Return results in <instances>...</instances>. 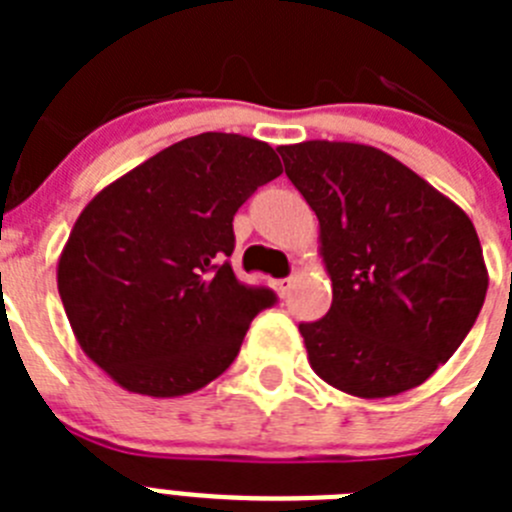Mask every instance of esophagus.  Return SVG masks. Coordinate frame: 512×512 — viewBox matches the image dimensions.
<instances>
[{
  "label": "esophagus",
  "instance_id": "1",
  "mask_svg": "<svg viewBox=\"0 0 512 512\" xmlns=\"http://www.w3.org/2000/svg\"><path fill=\"white\" fill-rule=\"evenodd\" d=\"M271 287H274V292H277L279 297H284L289 292V287H292V279H274Z\"/></svg>",
  "mask_w": 512,
  "mask_h": 512
}]
</instances>
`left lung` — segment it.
<instances>
[{"label": "left lung", "mask_w": 512, "mask_h": 512, "mask_svg": "<svg viewBox=\"0 0 512 512\" xmlns=\"http://www.w3.org/2000/svg\"><path fill=\"white\" fill-rule=\"evenodd\" d=\"M277 151L318 215L333 284L328 315L300 325L312 372L361 400L413 390L454 356L485 302L472 220L374 146L305 140Z\"/></svg>", "instance_id": "left-lung-1"}]
</instances>
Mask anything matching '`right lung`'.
Here are the masks:
<instances>
[{
  "label": "right lung",
  "mask_w": 512,
  "mask_h": 512,
  "mask_svg": "<svg viewBox=\"0 0 512 512\" xmlns=\"http://www.w3.org/2000/svg\"><path fill=\"white\" fill-rule=\"evenodd\" d=\"M282 174L274 148L202 133L94 194L58 259V295L81 351L122 390L179 397L233 364L271 289L238 282L233 215Z\"/></svg>",
  "instance_id": "add662e5"
}]
</instances>
